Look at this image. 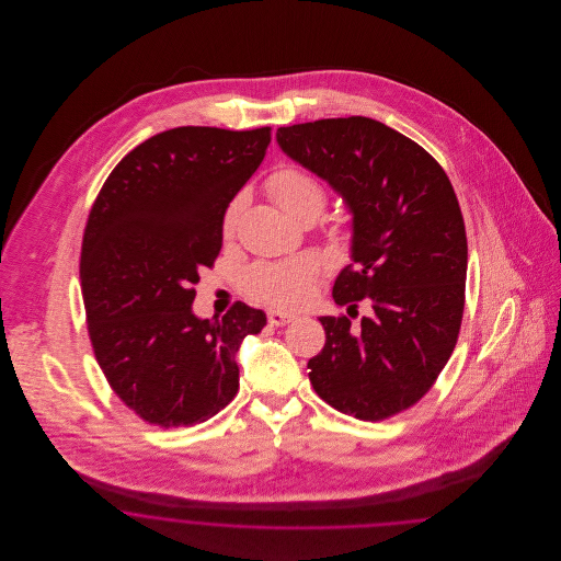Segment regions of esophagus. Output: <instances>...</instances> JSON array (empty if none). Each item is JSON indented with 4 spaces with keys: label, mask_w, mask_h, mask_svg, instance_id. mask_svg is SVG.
Wrapping results in <instances>:
<instances>
[{
    "label": "esophagus",
    "mask_w": 561,
    "mask_h": 561,
    "mask_svg": "<svg viewBox=\"0 0 561 561\" xmlns=\"http://www.w3.org/2000/svg\"><path fill=\"white\" fill-rule=\"evenodd\" d=\"M267 320L271 325H286V323L296 320V316H294V313H286V311H275V309H271L267 313Z\"/></svg>",
    "instance_id": "esophagus-1"
}]
</instances>
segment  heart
<instances>
[{"mask_svg": "<svg viewBox=\"0 0 561 561\" xmlns=\"http://www.w3.org/2000/svg\"><path fill=\"white\" fill-rule=\"evenodd\" d=\"M267 188L279 208H284L296 220L307 225L323 213V206L328 202V193L320 179L296 165H284L275 170L268 176ZM243 206V193L229 202L222 216V233L227 238L236 233ZM316 277L318 265L309 256H296L277 263H256L243 275V293L261 305L288 309L307 302L313 290Z\"/></svg>", "mask_w": 561, "mask_h": 561, "instance_id": "b5f03b06", "label": "heart"}]
</instances>
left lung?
<instances>
[{
  "mask_svg": "<svg viewBox=\"0 0 561 561\" xmlns=\"http://www.w3.org/2000/svg\"><path fill=\"white\" fill-rule=\"evenodd\" d=\"M275 136L343 195L353 263L332 296L370 309L357 328L347 316L320 318L325 345L307 364L309 380L343 414L389 419L427 393L458 339L467 236L453 183L421 145L370 117L294 124Z\"/></svg>",
  "mask_w": 561,
  "mask_h": 561,
  "instance_id": "8db88e82",
  "label": "left lung"
}]
</instances>
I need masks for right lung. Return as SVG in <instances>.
I'll use <instances>...</instances> for the list:
<instances>
[{
  "label": "right lung",
  "mask_w": 561,
  "mask_h": 561,
  "mask_svg": "<svg viewBox=\"0 0 561 561\" xmlns=\"http://www.w3.org/2000/svg\"><path fill=\"white\" fill-rule=\"evenodd\" d=\"M271 128L183 126L140 142L108 174L83 231L88 334L105 378L136 416L191 427L240 389L236 353L267 316L236 302L199 320V271L222 245V216L267 153Z\"/></svg>",
  "instance_id": "obj_1"
}]
</instances>
